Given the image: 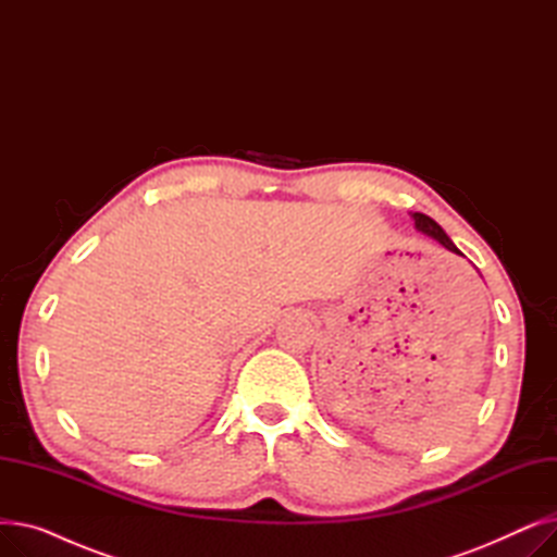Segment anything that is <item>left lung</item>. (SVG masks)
<instances>
[{"label": "left lung", "mask_w": 557, "mask_h": 557, "mask_svg": "<svg viewBox=\"0 0 557 557\" xmlns=\"http://www.w3.org/2000/svg\"><path fill=\"white\" fill-rule=\"evenodd\" d=\"M413 219H416V227L420 230V232H424V234H429V237H433L435 242H441L447 250H451V252H456V255H460V250L454 246V242L447 237L445 234V230L437 225L431 216H426V214H420V212H416L413 214Z\"/></svg>", "instance_id": "obj_1"}]
</instances>
